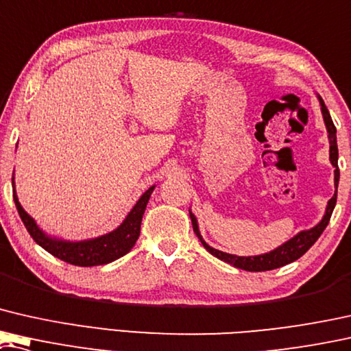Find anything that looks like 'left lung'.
<instances>
[{
  "mask_svg": "<svg viewBox=\"0 0 351 351\" xmlns=\"http://www.w3.org/2000/svg\"><path fill=\"white\" fill-rule=\"evenodd\" d=\"M319 104H322V112H323V119L324 123H326L328 128V138H329V158H331L332 166L336 167V195H334L331 199L328 202V209H326V215L323 217V220L318 223L317 226L312 228L308 231H302L299 232L296 237H293L291 241H288L287 243H283L282 247L276 248V250L271 253H266V255H260V256H236V255H228V253H223L220 250H215L210 245L202 241V237L199 234V230H197V223L196 218L193 213L190 212V218L193 223V231L199 239L202 245L209 253H212L213 256H217L218 260L225 261L228 264H232L234 267L243 269V271H250V272H261V271H271V269H277L285 266L288 263L296 261L298 258H301L304 253H306L308 248H311L315 242L318 241V237L322 236V232L324 231V228L328 226L329 220H331L334 206H336L337 201V184H339V166H337V158H339V150H337V139H336V126L332 123L331 115H329V110L326 106H324L323 99L319 98Z\"/></svg>",
  "mask_w": 351,
  "mask_h": 351,
  "instance_id": "obj_1",
  "label": "left lung"
}]
</instances>
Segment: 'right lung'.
Segmentation results:
<instances>
[{
  "label": "right lung",
  "mask_w": 351,
  "mask_h": 351,
  "mask_svg": "<svg viewBox=\"0 0 351 351\" xmlns=\"http://www.w3.org/2000/svg\"><path fill=\"white\" fill-rule=\"evenodd\" d=\"M154 188L155 186H150L149 190L141 196V199L136 202L133 210L128 213L125 221L121 223L115 231L85 242H63L49 239L36 226L33 218L22 209V206H20V202L17 199V195H15L12 180V195L15 207H17L19 215L22 218L23 225L27 226L29 236L34 239V242L39 243L44 250H47L50 255L58 258V260H63L69 264H74V266L82 267L101 266V264L115 261L119 260L120 256L126 255V253L134 247L141 232L142 215H144L147 202H149V197L152 195V191H154Z\"/></svg>",
  "instance_id": "add662e5"
}]
</instances>
